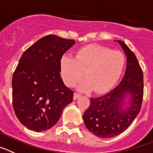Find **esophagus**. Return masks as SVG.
<instances>
[{"mask_svg":"<svg viewBox=\"0 0 153 153\" xmlns=\"http://www.w3.org/2000/svg\"><path fill=\"white\" fill-rule=\"evenodd\" d=\"M80 97H81V94H80L76 93V92H75V93H74V96H73L74 100H77V99Z\"/></svg>","mask_w":153,"mask_h":153,"instance_id":"obj_1","label":"esophagus"}]
</instances>
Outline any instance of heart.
Here are the masks:
<instances>
[{"mask_svg": "<svg viewBox=\"0 0 153 153\" xmlns=\"http://www.w3.org/2000/svg\"><path fill=\"white\" fill-rule=\"evenodd\" d=\"M125 59L120 52L98 45H88L76 51L75 57L65 55L60 59V73L65 84L73 87L83 78L81 91L94 89L104 93L112 88L120 76Z\"/></svg>", "mask_w": 153, "mask_h": 153, "instance_id": "1", "label": "heart"}]
</instances>
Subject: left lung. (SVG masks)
<instances>
[{
    "mask_svg": "<svg viewBox=\"0 0 153 153\" xmlns=\"http://www.w3.org/2000/svg\"><path fill=\"white\" fill-rule=\"evenodd\" d=\"M117 42L126 55L124 77L109 93L91 98L83 115L87 129L100 138H112L124 132L140 113L143 98V73L138 60L123 41ZM126 94L131 96V106L123 109L121 107Z\"/></svg>",
    "mask_w": 153,
    "mask_h": 153,
    "instance_id": "left-lung-1",
    "label": "left lung"
}]
</instances>
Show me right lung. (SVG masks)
I'll list each match as a JSON object with an SVG mask.
<instances>
[{
    "mask_svg": "<svg viewBox=\"0 0 153 153\" xmlns=\"http://www.w3.org/2000/svg\"><path fill=\"white\" fill-rule=\"evenodd\" d=\"M75 43L55 35L42 37L23 53L12 78L16 117L29 130L46 131L73 100L74 92L60 75V59Z\"/></svg>",
    "mask_w": 153,
    "mask_h": 153,
    "instance_id": "1",
    "label": "right lung"
}]
</instances>
